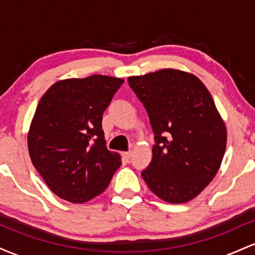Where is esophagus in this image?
<instances>
[{
	"instance_id": "obj_1",
	"label": "esophagus",
	"mask_w": 255,
	"mask_h": 255,
	"mask_svg": "<svg viewBox=\"0 0 255 255\" xmlns=\"http://www.w3.org/2000/svg\"><path fill=\"white\" fill-rule=\"evenodd\" d=\"M130 156H131V151H128V152H124V153H122V157L125 158L126 160H128L130 158Z\"/></svg>"
}]
</instances>
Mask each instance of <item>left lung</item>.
<instances>
[{
	"label": "left lung",
	"mask_w": 255,
	"mask_h": 255,
	"mask_svg": "<svg viewBox=\"0 0 255 255\" xmlns=\"http://www.w3.org/2000/svg\"><path fill=\"white\" fill-rule=\"evenodd\" d=\"M128 83L147 111L156 141L142 178L166 203L192 200L216 176L227 146L211 93L194 74L171 68Z\"/></svg>",
	"instance_id": "1"
}]
</instances>
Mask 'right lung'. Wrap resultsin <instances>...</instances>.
<instances>
[{
	"instance_id": "obj_1",
	"label": "right lung",
	"mask_w": 255,
	"mask_h": 255,
	"mask_svg": "<svg viewBox=\"0 0 255 255\" xmlns=\"http://www.w3.org/2000/svg\"><path fill=\"white\" fill-rule=\"evenodd\" d=\"M124 81L98 74L64 79L40 98L27 134L28 153L63 200L83 204L97 197L121 165V156L105 145L102 120Z\"/></svg>"
}]
</instances>
